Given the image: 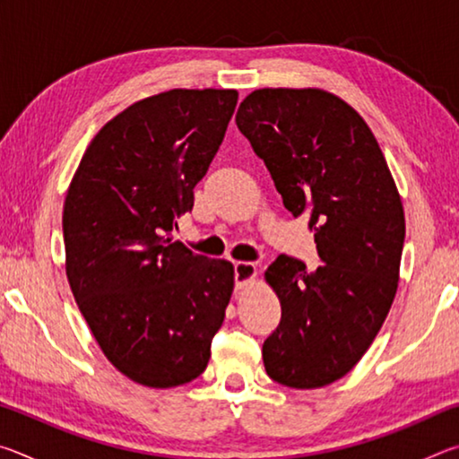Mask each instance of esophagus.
Segmentation results:
<instances>
[{
  "mask_svg": "<svg viewBox=\"0 0 459 459\" xmlns=\"http://www.w3.org/2000/svg\"><path fill=\"white\" fill-rule=\"evenodd\" d=\"M257 275V267L253 265V263H247V261H238L235 263V283H237V290H243L245 285H248Z\"/></svg>",
  "mask_w": 459,
  "mask_h": 459,
  "instance_id": "obj_1",
  "label": "esophagus"
}]
</instances>
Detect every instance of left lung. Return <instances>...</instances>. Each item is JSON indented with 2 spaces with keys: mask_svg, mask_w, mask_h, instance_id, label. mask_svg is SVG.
Returning <instances> with one entry per match:
<instances>
[{
  "mask_svg": "<svg viewBox=\"0 0 459 459\" xmlns=\"http://www.w3.org/2000/svg\"><path fill=\"white\" fill-rule=\"evenodd\" d=\"M293 216L309 212L324 265L287 255L267 283L281 322L263 344L267 375L320 388L351 372L383 325L399 285L405 212L377 137L354 108L322 89H259L237 111Z\"/></svg>",
  "mask_w": 459,
  "mask_h": 459,
  "instance_id": "8db88e82",
  "label": "left lung"
}]
</instances>
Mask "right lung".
<instances>
[{
	"label": "right lung",
	"instance_id": "1",
	"mask_svg": "<svg viewBox=\"0 0 459 459\" xmlns=\"http://www.w3.org/2000/svg\"><path fill=\"white\" fill-rule=\"evenodd\" d=\"M232 89H172L105 123L62 212L66 277L100 351L152 388L204 372L235 269L192 253L172 230L194 206L235 113Z\"/></svg>",
	"mask_w": 459,
	"mask_h": 459
}]
</instances>
